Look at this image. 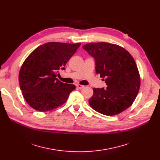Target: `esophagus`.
<instances>
[{"mask_svg": "<svg viewBox=\"0 0 160 160\" xmlns=\"http://www.w3.org/2000/svg\"><path fill=\"white\" fill-rule=\"evenodd\" d=\"M76 86H77V88H78V89H82V88H83V87H84L83 86L80 85V84H77V85H76Z\"/></svg>", "mask_w": 160, "mask_h": 160, "instance_id": "34e87169", "label": "esophagus"}]
</instances>
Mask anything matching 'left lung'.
<instances>
[{
	"instance_id": "1",
	"label": "left lung",
	"mask_w": 160,
	"mask_h": 160,
	"mask_svg": "<svg viewBox=\"0 0 160 160\" xmlns=\"http://www.w3.org/2000/svg\"><path fill=\"white\" fill-rule=\"evenodd\" d=\"M82 48L95 61V70L106 88H93L89 100L91 107L105 115H115L127 110L136 99L140 77L133 57L124 48L105 42L89 43Z\"/></svg>"
}]
</instances>
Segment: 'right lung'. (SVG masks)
Wrapping results in <instances>:
<instances>
[{
  "mask_svg": "<svg viewBox=\"0 0 160 160\" xmlns=\"http://www.w3.org/2000/svg\"><path fill=\"white\" fill-rule=\"evenodd\" d=\"M81 43L49 42L37 47L22 63L19 74L21 90L27 103L39 112L63 105L76 86L56 78L60 70Z\"/></svg>",
  "mask_w": 160,
  "mask_h": 160,
  "instance_id": "right-lung-1",
  "label": "right lung"
}]
</instances>
